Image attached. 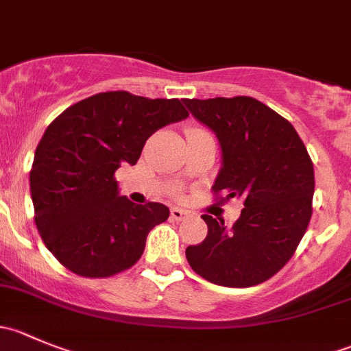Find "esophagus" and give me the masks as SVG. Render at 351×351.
<instances>
[{
  "label": "esophagus",
  "mask_w": 351,
  "mask_h": 351,
  "mask_svg": "<svg viewBox=\"0 0 351 351\" xmlns=\"http://www.w3.org/2000/svg\"><path fill=\"white\" fill-rule=\"evenodd\" d=\"M185 215H186V212L182 210V208H178V207L171 208V219H173V221H182V219H185Z\"/></svg>",
  "instance_id": "34e87169"
}]
</instances>
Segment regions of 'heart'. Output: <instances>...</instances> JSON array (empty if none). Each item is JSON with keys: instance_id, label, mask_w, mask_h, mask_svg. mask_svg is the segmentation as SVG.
<instances>
[{"instance_id": "1", "label": "heart", "mask_w": 351, "mask_h": 351, "mask_svg": "<svg viewBox=\"0 0 351 351\" xmlns=\"http://www.w3.org/2000/svg\"><path fill=\"white\" fill-rule=\"evenodd\" d=\"M190 130H202V129H190Z\"/></svg>"}]
</instances>
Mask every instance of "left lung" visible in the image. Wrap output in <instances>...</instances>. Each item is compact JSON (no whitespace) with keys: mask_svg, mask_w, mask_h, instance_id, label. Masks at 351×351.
<instances>
[{"mask_svg":"<svg viewBox=\"0 0 351 351\" xmlns=\"http://www.w3.org/2000/svg\"><path fill=\"white\" fill-rule=\"evenodd\" d=\"M222 147L215 200L241 198V217L204 214L207 238L186 247L195 274L222 287H253L285 267L313 215L314 166L292 123L251 97L183 100Z\"/></svg>","mask_w":351,"mask_h":351,"instance_id":"1","label":"left lung"}]
</instances>
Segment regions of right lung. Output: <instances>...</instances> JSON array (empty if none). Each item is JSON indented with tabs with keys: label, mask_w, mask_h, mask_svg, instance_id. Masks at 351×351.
<instances>
[{
	"label": "right lung",
	"mask_w": 351,
	"mask_h": 351,
	"mask_svg": "<svg viewBox=\"0 0 351 351\" xmlns=\"http://www.w3.org/2000/svg\"><path fill=\"white\" fill-rule=\"evenodd\" d=\"M186 117L178 98L105 91L52 120L35 149L30 193L38 234L62 267L108 278L139 261L169 208L119 197L115 171L136 165L156 130Z\"/></svg>",
	"instance_id": "1"
}]
</instances>
